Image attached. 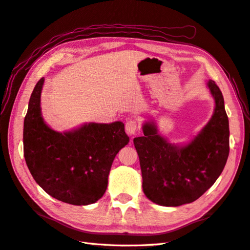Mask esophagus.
Listing matches in <instances>:
<instances>
[{"mask_svg":"<svg viewBox=\"0 0 250 250\" xmlns=\"http://www.w3.org/2000/svg\"><path fill=\"white\" fill-rule=\"evenodd\" d=\"M138 129H139V125H138V124L136 123L135 120H129V121H126V124H125V131H126L127 134L134 135Z\"/></svg>","mask_w":250,"mask_h":250,"instance_id":"esophagus-1","label":"esophagus"}]
</instances>
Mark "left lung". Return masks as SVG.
Masks as SVG:
<instances>
[{
  "instance_id": "8db88e82",
  "label": "left lung",
  "mask_w": 250,
  "mask_h": 250,
  "mask_svg": "<svg viewBox=\"0 0 250 250\" xmlns=\"http://www.w3.org/2000/svg\"><path fill=\"white\" fill-rule=\"evenodd\" d=\"M215 101L210 121L183 146L158 133L153 121L143 125L144 136L133 139L141 164L143 190L164 207L190 204L204 195L222 173L229 155V120L224 97L212 80L207 83Z\"/></svg>"
}]
</instances>
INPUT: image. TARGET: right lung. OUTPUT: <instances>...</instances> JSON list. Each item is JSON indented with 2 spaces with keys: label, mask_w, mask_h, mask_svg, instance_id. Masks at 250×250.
<instances>
[{
  "label": "right lung",
  "mask_w": 250,
  "mask_h": 250,
  "mask_svg": "<svg viewBox=\"0 0 250 250\" xmlns=\"http://www.w3.org/2000/svg\"><path fill=\"white\" fill-rule=\"evenodd\" d=\"M43 82L42 78L35 86L24 118L26 165L53 198L73 206L95 204L105 193L116 154L130 141L125 125L89 123L63 133L52 130L40 108Z\"/></svg>",
  "instance_id": "1"
}]
</instances>
